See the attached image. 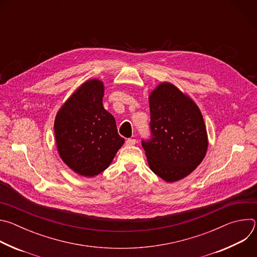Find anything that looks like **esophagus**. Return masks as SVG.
<instances>
[{"instance_id": "obj_1", "label": "esophagus", "mask_w": 257, "mask_h": 257, "mask_svg": "<svg viewBox=\"0 0 257 257\" xmlns=\"http://www.w3.org/2000/svg\"><path fill=\"white\" fill-rule=\"evenodd\" d=\"M135 143H136V140L133 139V138H128V139H126V145H127V146H133Z\"/></svg>"}]
</instances>
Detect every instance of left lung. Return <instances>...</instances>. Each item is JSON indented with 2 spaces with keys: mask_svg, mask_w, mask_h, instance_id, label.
Here are the masks:
<instances>
[{
  "mask_svg": "<svg viewBox=\"0 0 257 257\" xmlns=\"http://www.w3.org/2000/svg\"><path fill=\"white\" fill-rule=\"evenodd\" d=\"M151 138L142 148L151 170L166 182L188 176L207 151L200 109L175 85L163 82L150 95Z\"/></svg>",
  "mask_w": 257,
  "mask_h": 257,
  "instance_id": "obj_1",
  "label": "left lung"
}]
</instances>
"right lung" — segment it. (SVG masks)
Returning <instances> with one entry per match:
<instances>
[{"label":"right lung","instance_id":"obj_1","mask_svg":"<svg viewBox=\"0 0 257 257\" xmlns=\"http://www.w3.org/2000/svg\"><path fill=\"white\" fill-rule=\"evenodd\" d=\"M103 92L100 80H87L62 105L55 120L61 159L84 177L104 171L125 141L114 116L102 105Z\"/></svg>","mask_w":257,"mask_h":257}]
</instances>
